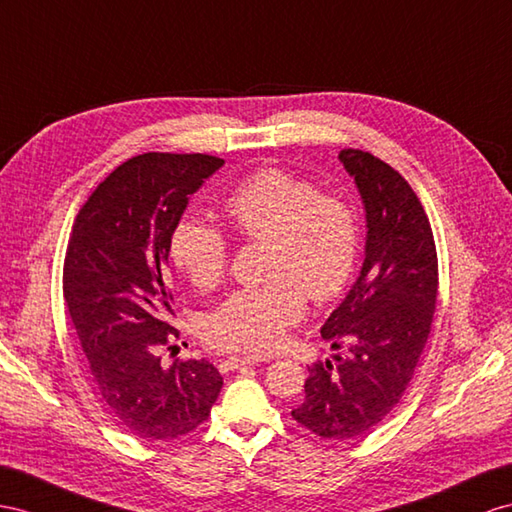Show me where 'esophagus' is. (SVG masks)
I'll return each mask as SVG.
<instances>
[{
    "instance_id": "34e87169",
    "label": "esophagus",
    "mask_w": 512,
    "mask_h": 512,
    "mask_svg": "<svg viewBox=\"0 0 512 512\" xmlns=\"http://www.w3.org/2000/svg\"><path fill=\"white\" fill-rule=\"evenodd\" d=\"M257 363H259V359H255V357L233 355V357H227L225 361H222L220 368L222 370H238V368H244V365H257Z\"/></svg>"
}]
</instances>
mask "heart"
<instances>
[{
	"instance_id": "heart-1",
	"label": "heart",
	"mask_w": 512,
	"mask_h": 512,
	"mask_svg": "<svg viewBox=\"0 0 512 512\" xmlns=\"http://www.w3.org/2000/svg\"><path fill=\"white\" fill-rule=\"evenodd\" d=\"M225 212L242 238L268 242L264 287L233 292L209 313L205 339L220 350L268 355L305 316V294L326 303L344 292L359 253L352 207L318 194L311 181L264 168L231 192ZM170 257L199 290H212L227 272L229 242L199 216H183L170 233Z\"/></svg>"
}]
</instances>
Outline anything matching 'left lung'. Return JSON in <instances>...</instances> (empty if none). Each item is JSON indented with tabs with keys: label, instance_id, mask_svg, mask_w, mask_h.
I'll use <instances>...</instances> for the list:
<instances>
[{
	"label": "left lung",
	"instance_id": "left-lung-1",
	"mask_svg": "<svg viewBox=\"0 0 512 512\" xmlns=\"http://www.w3.org/2000/svg\"><path fill=\"white\" fill-rule=\"evenodd\" d=\"M365 209L363 266L320 329L333 350L309 365L292 411L324 439H355L381 424L409 387L437 303V248L428 216L404 177L368 151L344 149Z\"/></svg>",
	"mask_w": 512,
	"mask_h": 512
}]
</instances>
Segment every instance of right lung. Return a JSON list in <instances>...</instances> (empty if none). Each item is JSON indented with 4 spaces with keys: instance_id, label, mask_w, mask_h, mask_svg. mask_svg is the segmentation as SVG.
<instances>
[{
    "instance_id": "add662e5",
    "label": "right lung",
    "mask_w": 512,
    "mask_h": 512,
    "mask_svg": "<svg viewBox=\"0 0 512 512\" xmlns=\"http://www.w3.org/2000/svg\"><path fill=\"white\" fill-rule=\"evenodd\" d=\"M225 160L144 153L99 183L73 222L64 257V300L106 411L131 435H186L218 398L222 376L201 359L162 363L168 324V242L199 190Z\"/></svg>"
}]
</instances>
